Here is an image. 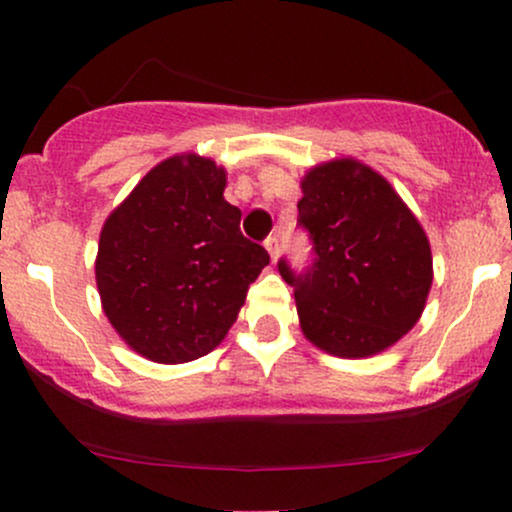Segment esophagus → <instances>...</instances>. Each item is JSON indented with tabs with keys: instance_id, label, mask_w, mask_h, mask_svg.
Here are the masks:
<instances>
[{
	"instance_id": "esophagus-1",
	"label": "esophagus",
	"mask_w": 512,
	"mask_h": 512,
	"mask_svg": "<svg viewBox=\"0 0 512 512\" xmlns=\"http://www.w3.org/2000/svg\"><path fill=\"white\" fill-rule=\"evenodd\" d=\"M264 248H267V252H269V257H272V262H276L279 260V238L276 236H269L267 240H264Z\"/></svg>"
}]
</instances>
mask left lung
<instances>
[{"instance_id": "left-lung-1", "label": "left lung", "mask_w": 512, "mask_h": 512, "mask_svg": "<svg viewBox=\"0 0 512 512\" xmlns=\"http://www.w3.org/2000/svg\"><path fill=\"white\" fill-rule=\"evenodd\" d=\"M298 221L315 262L291 284L310 344L339 358H368L395 346L419 322L433 284L431 243L404 199L378 170L351 156L303 175Z\"/></svg>"}]
</instances>
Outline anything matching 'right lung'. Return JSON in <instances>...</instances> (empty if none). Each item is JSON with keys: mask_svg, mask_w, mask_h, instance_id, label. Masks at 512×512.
Instances as JSON below:
<instances>
[{"mask_svg": "<svg viewBox=\"0 0 512 512\" xmlns=\"http://www.w3.org/2000/svg\"><path fill=\"white\" fill-rule=\"evenodd\" d=\"M226 168L178 154L154 166L101 228L96 286L122 342L154 363H187L226 339L269 264L223 199Z\"/></svg>", "mask_w": 512, "mask_h": 512, "instance_id": "right-lung-1", "label": "right lung"}]
</instances>
